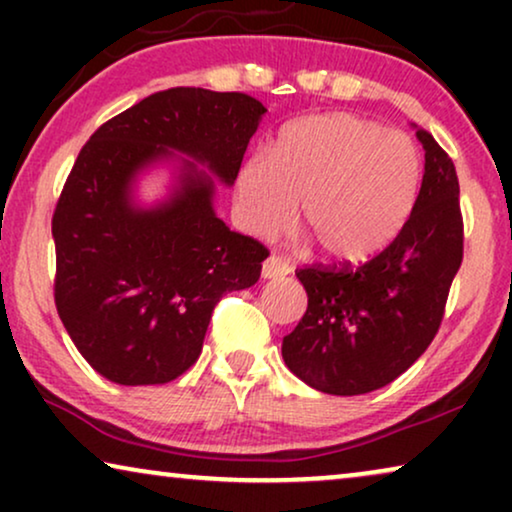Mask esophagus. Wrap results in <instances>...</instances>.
<instances>
[{
    "label": "esophagus",
    "instance_id": "esophagus-1",
    "mask_svg": "<svg viewBox=\"0 0 512 512\" xmlns=\"http://www.w3.org/2000/svg\"><path fill=\"white\" fill-rule=\"evenodd\" d=\"M284 275H289V263L284 261V258H279V256H268L263 261V277L265 279H277V277H284Z\"/></svg>",
    "mask_w": 512,
    "mask_h": 512
}]
</instances>
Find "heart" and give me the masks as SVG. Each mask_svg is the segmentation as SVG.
<instances>
[{
	"label": "heart",
	"instance_id": "1",
	"mask_svg": "<svg viewBox=\"0 0 512 512\" xmlns=\"http://www.w3.org/2000/svg\"><path fill=\"white\" fill-rule=\"evenodd\" d=\"M419 186V153L403 132L335 111L279 132L270 158L242 167L237 202L244 226L272 237L289 226L293 200L300 223L326 256L366 261L394 240Z\"/></svg>",
	"mask_w": 512,
	"mask_h": 512
}]
</instances>
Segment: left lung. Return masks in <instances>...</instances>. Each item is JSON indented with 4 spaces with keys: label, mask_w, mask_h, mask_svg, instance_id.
<instances>
[{
    "label": "left lung",
    "mask_w": 512,
    "mask_h": 512,
    "mask_svg": "<svg viewBox=\"0 0 512 512\" xmlns=\"http://www.w3.org/2000/svg\"><path fill=\"white\" fill-rule=\"evenodd\" d=\"M424 177L398 235L370 261L296 270L307 312L282 342L286 366L333 396L375 391L405 373L436 338L464 258L452 158L424 128Z\"/></svg>",
    "instance_id": "left-lung-1"
}]
</instances>
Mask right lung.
<instances>
[{
    "label": "right lung",
    "instance_id": "1",
    "mask_svg": "<svg viewBox=\"0 0 512 512\" xmlns=\"http://www.w3.org/2000/svg\"><path fill=\"white\" fill-rule=\"evenodd\" d=\"M265 111L247 93L167 88L83 144L51 221L53 296L76 349L107 380H177L198 361L216 303L261 277L268 247L214 214V184L191 163L156 209L132 207L130 184L167 149L233 184Z\"/></svg>",
    "mask_w": 512,
    "mask_h": 512
}]
</instances>
